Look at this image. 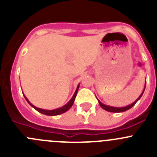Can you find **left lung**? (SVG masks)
<instances>
[{
	"instance_id": "left-lung-1",
	"label": "left lung",
	"mask_w": 157,
	"mask_h": 157,
	"mask_svg": "<svg viewBox=\"0 0 157 157\" xmlns=\"http://www.w3.org/2000/svg\"><path fill=\"white\" fill-rule=\"evenodd\" d=\"M145 87H146V82H145ZM145 87H144V91H143V92L141 93L140 95L138 97V98L136 99V101H135L134 102H133V103L131 104V105H128V106H125V107H112V106H108V105H104L103 103H101V102L98 99V103L99 105H100V106L103 109H105V111H110V112H114V113H120V112H124V111H128V110H129L130 108H131L133 106V105H135V104L137 102V101L139 100L140 98H141V96L143 95V94H144V90H145Z\"/></svg>"
}]
</instances>
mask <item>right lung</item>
I'll return each mask as SVG.
<instances>
[{"label":"right lung","mask_w":157,"mask_h":157,"mask_svg":"<svg viewBox=\"0 0 157 157\" xmlns=\"http://www.w3.org/2000/svg\"><path fill=\"white\" fill-rule=\"evenodd\" d=\"M78 88H79V84L78 85V86H77V88H76V90H75V93H74L73 96H72V98L70 99V101H69L68 102L67 104H66V105H65L64 106L61 107V108H56V109H54V110H45V109H42V108H37V107L34 106L33 105H32V104H31L30 102H29V101L28 100L27 98H26V97L25 95H24V93H23V94H24V98H25L26 101H27L28 103H29V105H30V106H32L33 108H34V109L36 110L37 111H39V112L41 113V114H45V115L56 116V115H59V114H63V113L66 112V111H67L68 110L70 109V108L72 106V105H73L74 101H75V97H76L77 92H78Z\"/></svg>","instance_id":"obj_1"}]
</instances>
